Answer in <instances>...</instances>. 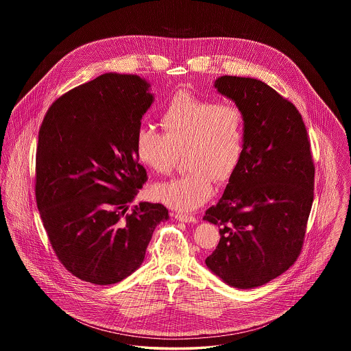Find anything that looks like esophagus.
<instances>
[{
  "instance_id": "obj_1",
  "label": "esophagus",
  "mask_w": 351,
  "mask_h": 351,
  "mask_svg": "<svg viewBox=\"0 0 351 351\" xmlns=\"http://www.w3.org/2000/svg\"><path fill=\"white\" fill-rule=\"evenodd\" d=\"M175 218L179 219V221H183V222H192V223H196V222H197V218L195 217V216L185 215V213H176Z\"/></svg>"
}]
</instances>
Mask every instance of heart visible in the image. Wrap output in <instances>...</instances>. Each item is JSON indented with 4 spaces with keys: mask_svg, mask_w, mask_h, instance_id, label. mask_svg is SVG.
I'll use <instances>...</instances> for the list:
<instances>
[{
    "mask_svg": "<svg viewBox=\"0 0 351 351\" xmlns=\"http://www.w3.org/2000/svg\"><path fill=\"white\" fill-rule=\"evenodd\" d=\"M163 133L141 126L134 135L138 162L151 171L167 175L185 150L183 176L156 184L152 196L168 206L192 212L210 199L215 180L228 182L239 167L246 143L243 110L226 102L192 93L173 96L160 114Z\"/></svg>",
    "mask_w": 351,
    "mask_h": 351,
    "instance_id": "heart-1",
    "label": "heart"
}]
</instances>
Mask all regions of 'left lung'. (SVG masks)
Returning <instances> with one entry per match:
<instances>
[{
  "label": "left lung",
  "mask_w": 351,
  "mask_h": 351,
  "mask_svg": "<svg viewBox=\"0 0 351 351\" xmlns=\"http://www.w3.org/2000/svg\"><path fill=\"white\" fill-rule=\"evenodd\" d=\"M218 92L246 117L243 159L204 219L219 228L206 266L225 283H268L300 255L313 202L315 165L299 110L267 84L221 76Z\"/></svg>",
  "instance_id": "1"
}]
</instances>
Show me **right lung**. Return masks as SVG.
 <instances>
[{
  "instance_id": "right-lung-1",
  "label": "right lung",
  "mask_w": 351,
  "mask_h": 351,
  "mask_svg": "<svg viewBox=\"0 0 351 351\" xmlns=\"http://www.w3.org/2000/svg\"><path fill=\"white\" fill-rule=\"evenodd\" d=\"M135 75L105 73L53 101L38 135L35 197L51 246L73 276L108 285L139 267L162 204H128L147 182L134 135L154 96Z\"/></svg>"
}]
</instances>
